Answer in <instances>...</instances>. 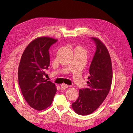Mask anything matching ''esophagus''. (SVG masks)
<instances>
[{
	"mask_svg": "<svg viewBox=\"0 0 133 133\" xmlns=\"http://www.w3.org/2000/svg\"><path fill=\"white\" fill-rule=\"evenodd\" d=\"M68 87H69V85H67V84H66L63 83L61 84V87L63 89H66L67 88H68Z\"/></svg>",
	"mask_w": 133,
	"mask_h": 133,
	"instance_id": "obj_1",
	"label": "esophagus"
}]
</instances>
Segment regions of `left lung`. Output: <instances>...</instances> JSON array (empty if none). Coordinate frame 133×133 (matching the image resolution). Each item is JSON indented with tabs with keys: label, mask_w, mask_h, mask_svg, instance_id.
Instances as JSON below:
<instances>
[{
	"label": "left lung",
	"mask_w": 133,
	"mask_h": 133,
	"mask_svg": "<svg viewBox=\"0 0 133 133\" xmlns=\"http://www.w3.org/2000/svg\"><path fill=\"white\" fill-rule=\"evenodd\" d=\"M96 51L89 69L87 87L79 90V97L72 107L79 115H86L97 110L108 95L112 79L111 58L99 39L91 38Z\"/></svg>",
	"instance_id": "left-lung-1"
}]
</instances>
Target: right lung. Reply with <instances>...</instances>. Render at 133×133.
I'll list each match as a JSON object with an SVG mask.
<instances>
[{"label":"right lung","instance_id":"obj_1","mask_svg":"<svg viewBox=\"0 0 133 133\" xmlns=\"http://www.w3.org/2000/svg\"><path fill=\"white\" fill-rule=\"evenodd\" d=\"M57 41L49 37L35 39L26 48L20 62V88L27 102L37 110L50 106L56 92L55 84L43 77L50 66L49 49Z\"/></svg>","mask_w":133,"mask_h":133}]
</instances>
